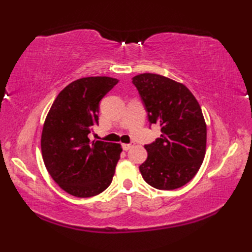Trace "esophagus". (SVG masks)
<instances>
[{"mask_svg": "<svg viewBox=\"0 0 252 252\" xmlns=\"http://www.w3.org/2000/svg\"><path fill=\"white\" fill-rule=\"evenodd\" d=\"M132 146V144H122V148L125 149V151H129Z\"/></svg>", "mask_w": 252, "mask_h": 252, "instance_id": "obj_1", "label": "esophagus"}]
</instances>
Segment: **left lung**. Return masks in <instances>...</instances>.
I'll use <instances>...</instances> for the list:
<instances>
[{
  "instance_id": "obj_1",
  "label": "left lung",
  "mask_w": 252,
  "mask_h": 252,
  "mask_svg": "<svg viewBox=\"0 0 252 252\" xmlns=\"http://www.w3.org/2000/svg\"><path fill=\"white\" fill-rule=\"evenodd\" d=\"M151 123L161 126L156 142L145 145L140 171L147 184L170 190L194 178L206 155L207 126L200 105L183 83L155 73L133 78Z\"/></svg>"
}]
</instances>
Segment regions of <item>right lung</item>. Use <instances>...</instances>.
Segmentation results:
<instances>
[{
	"label": "right lung",
	"instance_id": "1",
	"mask_svg": "<svg viewBox=\"0 0 252 252\" xmlns=\"http://www.w3.org/2000/svg\"><path fill=\"white\" fill-rule=\"evenodd\" d=\"M118 83L109 77H85L61 91L45 118L41 135L47 172L62 189L79 198L108 187L120 159V144L90 141L98 125L100 99Z\"/></svg>",
	"mask_w": 252,
	"mask_h": 252
}]
</instances>
